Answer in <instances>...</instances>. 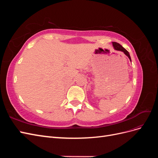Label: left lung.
<instances>
[{"label": "left lung", "mask_w": 158, "mask_h": 158, "mask_svg": "<svg viewBox=\"0 0 158 158\" xmlns=\"http://www.w3.org/2000/svg\"><path fill=\"white\" fill-rule=\"evenodd\" d=\"M113 47L114 49L123 52L124 53H125L128 57V59H130L131 61V56H130V55H129V52L125 48H124V47H123L120 44H118V43H117V42H113Z\"/></svg>", "instance_id": "left-lung-1"}]
</instances>
